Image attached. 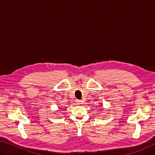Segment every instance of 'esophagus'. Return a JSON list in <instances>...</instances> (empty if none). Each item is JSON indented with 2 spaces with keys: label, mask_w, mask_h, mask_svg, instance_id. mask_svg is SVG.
<instances>
[{
  "label": "esophagus",
  "mask_w": 155,
  "mask_h": 155,
  "mask_svg": "<svg viewBox=\"0 0 155 155\" xmlns=\"http://www.w3.org/2000/svg\"><path fill=\"white\" fill-rule=\"evenodd\" d=\"M82 103V101L81 100H76V103L78 104H81Z\"/></svg>",
  "instance_id": "1"
}]
</instances>
